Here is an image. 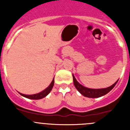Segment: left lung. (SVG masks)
<instances>
[{
  "label": "left lung",
  "instance_id": "1",
  "mask_svg": "<svg viewBox=\"0 0 130 130\" xmlns=\"http://www.w3.org/2000/svg\"><path fill=\"white\" fill-rule=\"evenodd\" d=\"M73 83L75 85V88H77V90L81 93V94L83 95L85 97L87 98H100L101 96H103L104 95L107 94L108 92H109L112 88H114L115 86L116 85V84L117 83L118 81H116L113 85H112L110 87H107V88H98V89H95V88H88L87 87H84L82 85L79 83L76 79L75 78L74 75H73Z\"/></svg>",
  "mask_w": 130,
  "mask_h": 130
}]
</instances>
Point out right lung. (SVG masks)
I'll use <instances>...</instances> for the list:
<instances>
[{"instance_id": "obj_1", "label": "right lung", "mask_w": 130, "mask_h": 130, "mask_svg": "<svg viewBox=\"0 0 130 130\" xmlns=\"http://www.w3.org/2000/svg\"><path fill=\"white\" fill-rule=\"evenodd\" d=\"M54 85V78L53 79L52 82L51 83V84L49 85V87L47 88H46L45 90H43V91H42L41 92H39L38 94H31V95H27V94H21V93L19 92L21 96H23V97L26 98H28V99L31 100H40L42 98H43L46 96H47L49 94L50 92L52 90L53 87Z\"/></svg>"}]
</instances>
